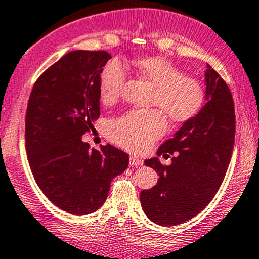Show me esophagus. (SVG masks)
Instances as JSON below:
<instances>
[{"label":"esophagus","instance_id":"obj_1","mask_svg":"<svg viewBox=\"0 0 259 259\" xmlns=\"http://www.w3.org/2000/svg\"><path fill=\"white\" fill-rule=\"evenodd\" d=\"M130 165H135V167H139V165H143V163H144V160L142 159V158H139L138 155H130Z\"/></svg>","mask_w":259,"mask_h":259}]
</instances>
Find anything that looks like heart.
<instances>
[{"label": "heart", "mask_w": 259, "mask_h": 259, "mask_svg": "<svg viewBox=\"0 0 259 259\" xmlns=\"http://www.w3.org/2000/svg\"><path fill=\"white\" fill-rule=\"evenodd\" d=\"M140 76L154 86L152 104L157 105L175 122L193 119L205 104V90L197 79L186 77L169 60L150 57L135 63ZM127 79V71L120 60H110L100 73V96L111 104L121 95ZM167 129L165 117L159 110H133L107 126L110 140L134 152L147 149Z\"/></svg>", "instance_id": "obj_1"}]
</instances>
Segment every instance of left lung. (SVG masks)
<instances>
[{
  "mask_svg": "<svg viewBox=\"0 0 259 259\" xmlns=\"http://www.w3.org/2000/svg\"><path fill=\"white\" fill-rule=\"evenodd\" d=\"M205 105L201 111L165 140L157 154H175L169 165L157 157L145 160L159 175L158 182L140 192L145 215L162 227L178 225L196 217L211 201L227 173L235 138L232 92L207 64Z\"/></svg>",
  "mask_w": 259,
  "mask_h": 259,
  "instance_id": "left-lung-1",
  "label": "left lung"
}]
</instances>
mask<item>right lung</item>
Instances as JSON below:
<instances>
[{
	"mask_svg": "<svg viewBox=\"0 0 259 259\" xmlns=\"http://www.w3.org/2000/svg\"><path fill=\"white\" fill-rule=\"evenodd\" d=\"M111 59L105 50H73L35 82L25 119L30 168L45 196L59 209L87 215L102 206L112 178L129 155L107 144L90 149L82 135L100 116L99 81Z\"/></svg>",
	"mask_w": 259,
	"mask_h": 259,
	"instance_id": "add662e5",
	"label": "right lung"
}]
</instances>
